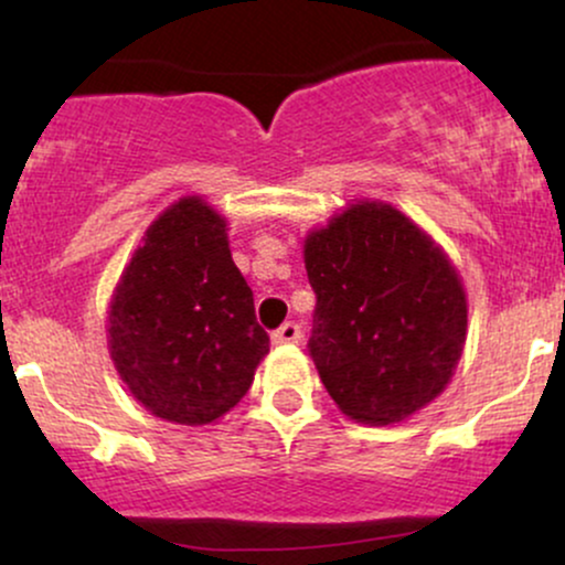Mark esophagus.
Listing matches in <instances>:
<instances>
[{
  "label": "esophagus",
  "mask_w": 565,
  "mask_h": 565,
  "mask_svg": "<svg viewBox=\"0 0 565 565\" xmlns=\"http://www.w3.org/2000/svg\"><path fill=\"white\" fill-rule=\"evenodd\" d=\"M300 337H302L300 327H297V323L287 321L281 329H276L270 340H274V345H295V342H300Z\"/></svg>",
  "instance_id": "esophagus-1"
}]
</instances>
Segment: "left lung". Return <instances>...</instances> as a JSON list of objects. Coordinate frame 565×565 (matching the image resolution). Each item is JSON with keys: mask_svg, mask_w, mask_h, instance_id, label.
I'll use <instances>...</instances> for the list:
<instances>
[{"mask_svg": "<svg viewBox=\"0 0 565 565\" xmlns=\"http://www.w3.org/2000/svg\"><path fill=\"white\" fill-rule=\"evenodd\" d=\"M316 291L310 355L342 414L393 425L446 391L468 295L444 246L380 199H355L302 242Z\"/></svg>", "mask_w": 565, "mask_h": 565, "instance_id": "8db88e82", "label": "left lung"}]
</instances>
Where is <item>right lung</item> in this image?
Listing matches in <instances>:
<instances>
[{"label":"right lung","instance_id":"1","mask_svg":"<svg viewBox=\"0 0 565 565\" xmlns=\"http://www.w3.org/2000/svg\"><path fill=\"white\" fill-rule=\"evenodd\" d=\"M108 353L132 398L174 425L217 423L252 387L268 334L228 246V217L199 193L142 233L108 302Z\"/></svg>","mask_w":565,"mask_h":565}]
</instances>
